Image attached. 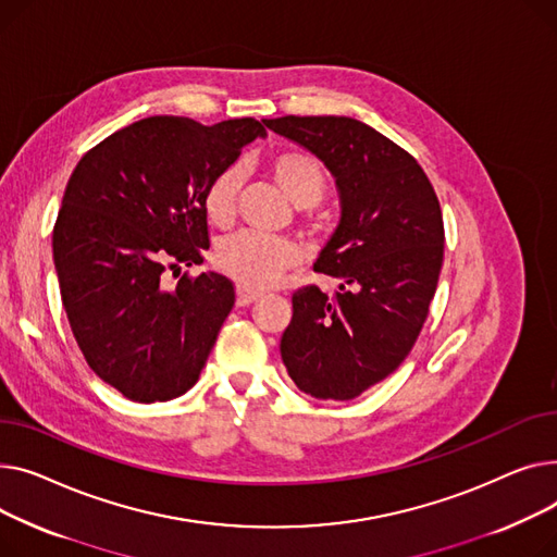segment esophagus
<instances>
[{"label":"esophagus","mask_w":557,"mask_h":557,"mask_svg":"<svg viewBox=\"0 0 557 557\" xmlns=\"http://www.w3.org/2000/svg\"><path fill=\"white\" fill-rule=\"evenodd\" d=\"M260 297H263V294L251 289V287H247V285H238V287H236V304H238V306H249V304L258 301Z\"/></svg>","instance_id":"esophagus-1"}]
</instances>
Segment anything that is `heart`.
<instances>
[{"label":"heart","instance_id":"obj_1","mask_svg":"<svg viewBox=\"0 0 557 557\" xmlns=\"http://www.w3.org/2000/svg\"><path fill=\"white\" fill-rule=\"evenodd\" d=\"M270 175L285 198L299 209H310L325 195V180L321 163L297 150H285L270 159ZM245 182L240 163L222 169L213 175L205 190V211L213 224H228L236 213V200ZM301 258L299 247L285 238H268L243 232L226 238L215 249V265L240 285L263 289L278 281V276Z\"/></svg>","mask_w":557,"mask_h":557}]
</instances>
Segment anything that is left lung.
I'll return each mask as SVG.
<instances>
[{"mask_svg":"<svg viewBox=\"0 0 557 557\" xmlns=\"http://www.w3.org/2000/svg\"><path fill=\"white\" fill-rule=\"evenodd\" d=\"M323 161L339 193V224L314 272L339 281L329 299L292 297L283 364L304 394L352 400L394 373L413 348L443 265V215L418 161L350 116L263 119Z\"/></svg>","mask_w":557,"mask_h":557,"instance_id":"left-lung-1","label":"left lung"}]
</instances>
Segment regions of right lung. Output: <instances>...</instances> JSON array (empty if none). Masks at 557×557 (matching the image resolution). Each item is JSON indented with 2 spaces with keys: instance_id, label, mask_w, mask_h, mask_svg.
Masks as SVG:
<instances>
[{
  "instance_id": "right-lung-1",
  "label": "right lung",
  "mask_w": 557,
  "mask_h": 557,
  "mask_svg": "<svg viewBox=\"0 0 557 557\" xmlns=\"http://www.w3.org/2000/svg\"><path fill=\"white\" fill-rule=\"evenodd\" d=\"M268 129L148 116L91 148L53 226L62 306L89 369L133 403H166L198 382L232 312L234 283L186 274L209 249L205 190ZM180 276V274H177Z\"/></svg>"
}]
</instances>
